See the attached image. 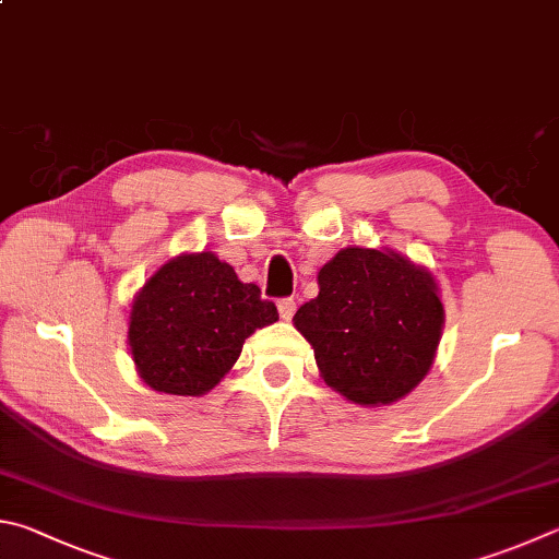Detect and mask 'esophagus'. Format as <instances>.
Instances as JSON below:
<instances>
[{"label":"esophagus","mask_w":559,"mask_h":559,"mask_svg":"<svg viewBox=\"0 0 559 559\" xmlns=\"http://www.w3.org/2000/svg\"><path fill=\"white\" fill-rule=\"evenodd\" d=\"M293 312H296V300L293 298H281L278 300V314L283 320H290Z\"/></svg>","instance_id":"1"}]
</instances>
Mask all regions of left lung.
<instances>
[{"instance_id": "obj_1", "label": "left lung", "mask_w": 559, "mask_h": 559, "mask_svg": "<svg viewBox=\"0 0 559 559\" xmlns=\"http://www.w3.org/2000/svg\"><path fill=\"white\" fill-rule=\"evenodd\" d=\"M318 288L293 324L332 391L381 408L428 377L444 328L428 269L389 247H347L318 271Z\"/></svg>"}]
</instances>
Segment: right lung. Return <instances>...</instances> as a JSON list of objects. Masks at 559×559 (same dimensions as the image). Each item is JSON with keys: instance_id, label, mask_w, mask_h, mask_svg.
<instances>
[{"instance_id": "right-lung-1", "label": "right lung", "mask_w": 559, "mask_h": 559, "mask_svg": "<svg viewBox=\"0 0 559 559\" xmlns=\"http://www.w3.org/2000/svg\"><path fill=\"white\" fill-rule=\"evenodd\" d=\"M276 320L257 283L239 281L215 251H186L136 290L127 344L148 389L205 395L235 367L245 340Z\"/></svg>"}]
</instances>
